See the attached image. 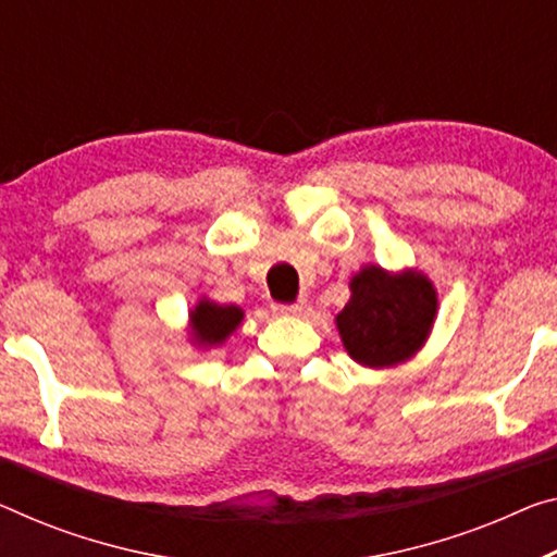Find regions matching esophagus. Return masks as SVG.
<instances>
[{
    "label": "esophagus",
    "instance_id": "obj_1",
    "mask_svg": "<svg viewBox=\"0 0 557 557\" xmlns=\"http://www.w3.org/2000/svg\"><path fill=\"white\" fill-rule=\"evenodd\" d=\"M306 301H296V304H276L273 306V313L278 315H304L306 313Z\"/></svg>",
    "mask_w": 557,
    "mask_h": 557
}]
</instances>
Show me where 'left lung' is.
<instances>
[{"label": "left lung", "instance_id": "1", "mask_svg": "<svg viewBox=\"0 0 557 557\" xmlns=\"http://www.w3.org/2000/svg\"><path fill=\"white\" fill-rule=\"evenodd\" d=\"M435 308L438 296L423 273L363 267L350 278V298L336 326L356 363L388 368L408 361L425 344Z\"/></svg>", "mask_w": 557, "mask_h": 557}]
</instances>
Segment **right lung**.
Wrapping results in <instances>:
<instances>
[{
	"instance_id": "add662e5",
	"label": "right lung",
	"mask_w": 557,
	"mask_h": 557,
	"mask_svg": "<svg viewBox=\"0 0 557 557\" xmlns=\"http://www.w3.org/2000/svg\"><path fill=\"white\" fill-rule=\"evenodd\" d=\"M244 321V311L238 306H221L209 298H201L189 313L191 338L199 346H221Z\"/></svg>"
}]
</instances>
